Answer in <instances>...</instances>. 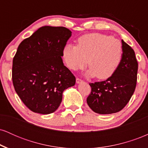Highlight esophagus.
I'll list each match as a JSON object with an SVG mask.
<instances>
[{"label":"esophagus","mask_w":148,"mask_h":148,"mask_svg":"<svg viewBox=\"0 0 148 148\" xmlns=\"http://www.w3.org/2000/svg\"><path fill=\"white\" fill-rule=\"evenodd\" d=\"M76 83H77V84H80V83H82L84 81H83L82 79H79V78H76Z\"/></svg>","instance_id":"34e87169"}]
</instances>
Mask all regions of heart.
I'll list each match as a JSON object with an SVG mask.
<instances>
[{"mask_svg": "<svg viewBox=\"0 0 148 148\" xmlns=\"http://www.w3.org/2000/svg\"><path fill=\"white\" fill-rule=\"evenodd\" d=\"M63 58L72 70L90 67L88 74L98 79H106L114 74L123 56L120 40L100 33L84 35L78 45H67L63 49Z\"/></svg>", "mask_w": 148, "mask_h": 148, "instance_id": "obj_1", "label": "heart"}]
</instances>
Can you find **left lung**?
Segmentation results:
<instances>
[{
	"label": "left lung",
	"mask_w": 148,
	"mask_h": 148,
	"mask_svg": "<svg viewBox=\"0 0 148 148\" xmlns=\"http://www.w3.org/2000/svg\"><path fill=\"white\" fill-rule=\"evenodd\" d=\"M123 56L114 74L106 80L90 83L87 98L90 108L99 114L121 111L133 95L137 81L138 62L133 49L122 40Z\"/></svg>",
	"instance_id": "8db88e82"
}]
</instances>
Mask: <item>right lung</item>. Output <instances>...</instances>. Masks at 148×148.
<instances>
[{
	"mask_svg": "<svg viewBox=\"0 0 148 148\" xmlns=\"http://www.w3.org/2000/svg\"><path fill=\"white\" fill-rule=\"evenodd\" d=\"M71 35L64 27L43 26L18 47L12 62L13 86L30 111L53 113L62 101L63 91L75 84V76L62 59Z\"/></svg>",
	"mask_w": 148,
	"mask_h": 148,
	"instance_id": "1",
	"label": "right lung"
}]
</instances>
